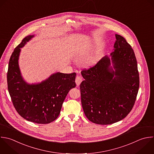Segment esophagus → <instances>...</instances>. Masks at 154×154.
Here are the masks:
<instances>
[{
    "instance_id": "esophagus-1",
    "label": "esophagus",
    "mask_w": 154,
    "mask_h": 154,
    "mask_svg": "<svg viewBox=\"0 0 154 154\" xmlns=\"http://www.w3.org/2000/svg\"><path fill=\"white\" fill-rule=\"evenodd\" d=\"M82 81V78L80 76H77L75 79V82L76 84V85L79 86Z\"/></svg>"
}]
</instances>
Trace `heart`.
<instances>
[{"label":"heart","instance_id":"obj_1","mask_svg":"<svg viewBox=\"0 0 154 154\" xmlns=\"http://www.w3.org/2000/svg\"><path fill=\"white\" fill-rule=\"evenodd\" d=\"M88 48H89V45L88 43L82 44L81 45L79 46L78 50V52L79 54H84L88 50ZM99 59H100L99 55L98 54H95L89 58V59L87 61V63L89 65H94L99 61Z\"/></svg>","mask_w":154,"mask_h":154}]
</instances>
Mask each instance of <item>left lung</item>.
I'll return each mask as SVG.
<instances>
[{
	"instance_id": "8db88e82",
	"label": "left lung",
	"mask_w": 154,
	"mask_h": 154,
	"mask_svg": "<svg viewBox=\"0 0 154 154\" xmlns=\"http://www.w3.org/2000/svg\"><path fill=\"white\" fill-rule=\"evenodd\" d=\"M110 58L103 57L95 66L84 69L80 85L85 115L93 123L109 125L124 119L135 103L139 88L137 60L131 45L116 34Z\"/></svg>"
}]
</instances>
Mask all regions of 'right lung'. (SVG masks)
Masks as SVG:
<instances>
[{
  "label": "right lung",
  "instance_id": "obj_1",
  "mask_svg": "<svg viewBox=\"0 0 154 154\" xmlns=\"http://www.w3.org/2000/svg\"><path fill=\"white\" fill-rule=\"evenodd\" d=\"M34 35L24 38L14 49L7 72L8 89L17 112L26 120L40 124L54 121L59 116L69 90L76 87V73L52 74L40 83L29 84L23 78L19 58L23 48Z\"/></svg>",
  "mask_w": 154,
  "mask_h": 154
}]
</instances>
